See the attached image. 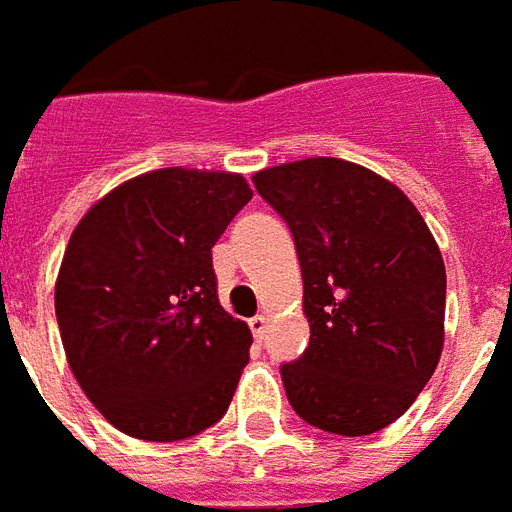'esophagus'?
<instances>
[{
  "label": "esophagus",
  "mask_w": 512,
  "mask_h": 512,
  "mask_svg": "<svg viewBox=\"0 0 512 512\" xmlns=\"http://www.w3.org/2000/svg\"><path fill=\"white\" fill-rule=\"evenodd\" d=\"M248 327H251V333L256 341H261L264 338V333H267V319L264 316H253L251 322H248Z\"/></svg>",
  "instance_id": "34e87169"
}]
</instances>
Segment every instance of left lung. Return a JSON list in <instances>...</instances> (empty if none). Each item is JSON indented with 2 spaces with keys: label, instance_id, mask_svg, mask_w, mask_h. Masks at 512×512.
<instances>
[{
  "label": "left lung",
  "instance_id": "obj_1",
  "mask_svg": "<svg viewBox=\"0 0 512 512\" xmlns=\"http://www.w3.org/2000/svg\"><path fill=\"white\" fill-rule=\"evenodd\" d=\"M292 231L308 349L281 365L286 398L327 434L382 431L434 376L445 261L420 212L374 171L308 158L253 174Z\"/></svg>",
  "mask_w": 512,
  "mask_h": 512
}]
</instances>
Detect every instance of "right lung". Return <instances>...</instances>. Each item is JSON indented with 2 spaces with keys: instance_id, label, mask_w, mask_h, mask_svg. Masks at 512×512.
Returning <instances> with one entry per match:
<instances>
[{
  "instance_id": "1",
  "label": "right lung",
  "mask_w": 512,
  "mask_h": 512,
  "mask_svg": "<svg viewBox=\"0 0 512 512\" xmlns=\"http://www.w3.org/2000/svg\"><path fill=\"white\" fill-rule=\"evenodd\" d=\"M251 196L240 174L149 171L100 199L67 242L62 346L122 434L177 442L229 409L253 338L220 308L212 248Z\"/></svg>"
}]
</instances>
